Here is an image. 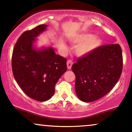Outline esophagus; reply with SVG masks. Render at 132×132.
<instances>
[{
  "label": "esophagus",
  "mask_w": 132,
  "mask_h": 132,
  "mask_svg": "<svg viewBox=\"0 0 132 132\" xmlns=\"http://www.w3.org/2000/svg\"><path fill=\"white\" fill-rule=\"evenodd\" d=\"M73 64V61L72 60H69L67 62V65L68 69H70L72 68V65Z\"/></svg>",
  "instance_id": "obj_1"
}]
</instances>
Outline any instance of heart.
Returning a JSON list of instances; mask_svg holds the SVG:
<instances>
[{"label":"heart","instance_id":"1","mask_svg":"<svg viewBox=\"0 0 132 132\" xmlns=\"http://www.w3.org/2000/svg\"><path fill=\"white\" fill-rule=\"evenodd\" d=\"M72 42L75 44H80L75 50V54L78 57H83L89 54L90 52L97 48L102 44L100 38L94 37V35L91 34H80L73 38ZM60 44L62 47L65 48V45L63 42H60Z\"/></svg>","mask_w":132,"mask_h":132}]
</instances>
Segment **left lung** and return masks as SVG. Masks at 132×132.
<instances>
[{
	"instance_id": "8db88e82",
	"label": "left lung",
	"mask_w": 132,
	"mask_h": 132,
	"mask_svg": "<svg viewBox=\"0 0 132 132\" xmlns=\"http://www.w3.org/2000/svg\"><path fill=\"white\" fill-rule=\"evenodd\" d=\"M122 69V48L118 44L102 45L80 57L72 67L78 98L91 102L103 97L116 85Z\"/></svg>"
}]
</instances>
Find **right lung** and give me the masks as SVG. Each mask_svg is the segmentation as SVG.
I'll return each instance as SVG.
<instances>
[{
  "mask_svg": "<svg viewBox=\"0 0 132 132\" xmlns=\"http://www.w3.org/2000/svg\"><path fill=\"white\" fill-rule=\"evenodd\" d=\"M47 27L42 24L25 31L17 40L12 56L13 75L19 87L27 95L40 102L54 95L56 83L67 69V59L55 54L51 47L34 49L35 38Z\"/></svg>",
  "mask_w": 132,
  "mask_h": 132,
  "instance_id": "1",
  "label": "right lung"
}]
</instances>
